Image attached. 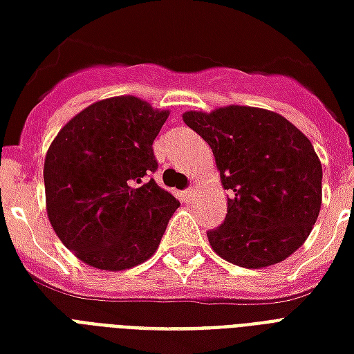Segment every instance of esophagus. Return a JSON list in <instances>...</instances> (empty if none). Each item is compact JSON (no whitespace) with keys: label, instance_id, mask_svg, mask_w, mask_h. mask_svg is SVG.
Instances as JSON below:
<instances>
[{"label":"esophagus","instance_id":"34e87169","mask_svg":"<svg viewBox=\"0 0 354 354\" xmlns=\"http://www.w3.org/2000/svg\"><path fill=\"white\" fill-rule=\"evenodd\" d=\"M193 197H195V187H189V189H185L182 193V201H185V203H191Z\"/></svg>","mask_w":354,"mask_h":354}]
</instances>
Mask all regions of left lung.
Returning a JSON list of instances; mask_svg holds the SVG:
<instances>
[{
    "label": "left lung",
    "mask_w": 354,
    "mask_h": 354,
    "mask_svg": "<svg viewBox=\"0 0 354 354\" xmlns=\"http://www.w3.org/2000/svg\"><path fill=\"white\" fill-rule=\"evenodd\" d=\"M210 144L227 217L208 232L212 250L243 268L281 263L310 236L323 201V167L310 138L277 112L230 104L184 112Z\"/></svg>",
    "instance_id": "obj_1"
}]
</instances>
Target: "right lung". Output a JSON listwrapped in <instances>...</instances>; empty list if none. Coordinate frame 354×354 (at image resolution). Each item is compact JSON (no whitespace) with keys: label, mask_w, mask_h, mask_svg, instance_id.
<instances>
[{"label":"right lung","mask_w":354,"mask_h":354,"mask_svg":"<svg viewBox=\"0 0 354 354\" xmlns=\"http://www.w3.org/2000/svg\"><path fill=\"white\" fill-rule=\"evenodd\" d=\"M170 112L135 95L101 99L59 129L44 157L46 212L82 263L127 270L159 248L180 206L153 178L151 144Z\"/></svg>","instance_id":"obj_1"}]
</instances>
